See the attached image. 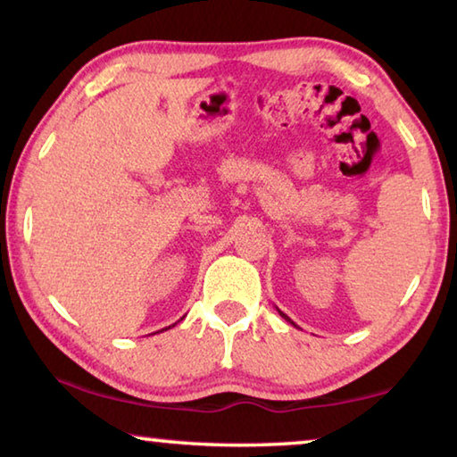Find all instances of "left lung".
I'll return each mask as SVG.
<instances>
[{
  "instance_id": "obj_1",
  "label": "left lung",
  "mask_w": 457,
  "mask_h": 457,
  "mask_svg": "<svg viewBox=\"0 0 457 457\" xmlns=\"http://www.w3.org/2000/svg\"><path fill=\"white\" fill-rule=\"evenodd\" d=\"M278 312H280V311H278ZM280 316H282V319H284V320H288V322H290V324H294V322H292V320H290V319H288V316H286V314H284V312H280ZM294 327H296V324H294Z\"/></svg>"
}]
</instances>
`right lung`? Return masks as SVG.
<instances>
[{
	"mask_svg": "<svg viewBox=\"0 0 457 457\" xmlns=\"http://www.w3.org/2000/svg\"><path fill=\"white\" fill-rule=\"evenodd\" d=\"M177 324V322H175ZM175 324H171V327H175ZM171 327H167V328H161V330H157V332H163V330H169ZM157 332H153V335H157Z\"/></svg>",
	"mask_w": 457,
	"mask_h": 457,
	"instance_id": "right-lung-1",
	"label": "right lung"
}]
</instances>
